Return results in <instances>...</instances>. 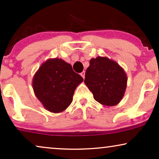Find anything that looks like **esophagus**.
<instances>
[{"label": "esophagus", "mask_w": 159, "mask_h": 159, "mask_svg": "<svg viewBox=\"0 0 159 159\" xmlns=\"http://www.w3.org/2000/svg\"><path fill=\"white\" fill-rule=\"evenodd\" d=\"M80 75L82 76V78H83V79H84V75H85V71H82V72L80 73Z\"/></svg>", "instance_id": "34e87169"}]
</instances>
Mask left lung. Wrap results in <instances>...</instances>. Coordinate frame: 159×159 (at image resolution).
Listing matches in <instances>:
<instances>
[{
  "label": "left lung",
  "instance_id": "left-lung-1",
  "mask_svg": "<svg viewBox=\"0 0 159 159\" xmlns=\"http://www.w3.org/2000/svg\"><path fill=\"white\" fill-rule=\"evenodd\" d=\"M127 82L125 70L115 61L102 56L90 59L84 83L94 99L102 105H117L125 95Z\"/></svg>",
  "mask_w": 159,
  "mask_h": 159
}]
</instances>
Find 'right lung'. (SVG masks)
I'll return each mask as SVG.
<instances>
[{
  "label": "right lung",
  "mask_w": 159,
  "mask_h": 159,
  "mask_svg": "<svg viewBox=\"0 0 159 159\" xmlns=\"http://www.w3.org/2000/svg\"><path fill=\"white\" fill-rule=\"evenodd\" d=\"M83 78L61 58H49L40 66L32 79L34 95L45 109L52 113L66 110Z\"/></svg>",
  "instance_id": "right-lung-1"
}]
</instances>
